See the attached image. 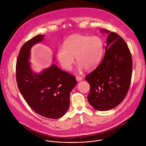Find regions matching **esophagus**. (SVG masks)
I'll list each match as a JSON object with an SVG mask.
<instances>
[{"instance_id": "esophagus-1", "label": "esophagus", "mask_w": 146, "mask_h": 146, "mask_svg": "<svg viewBox=\"0 0 146 146\" xmlns=\"http://www.w3.org/2000/svg\"><path fill=\"white\" fill-rule=\"evenodd\" d=\"M76 80H77V81H81V80H82V77H81V76H77L76 77Z\"/></svg>"}]
</instances>
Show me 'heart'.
Here are the masks:
<instances>
[{"label": "heart", "instance_id": "obj_1", "mask_svg": "<svg viewBox=\"0 0 146 146\" xmlns=\"http://www.w3.org/2000/svg\"><path fill=\"white\" fill-rule=\"evenodd\" d=\"M104 52V43L98 36L74 35L70 36L64 43V47L58 49L57 56L61 66L70 70L74 58L79 70L86 68L90 70L100 63Z\"/></svg>", "mask_w": 146, "mask_h": 146}]
</instances>
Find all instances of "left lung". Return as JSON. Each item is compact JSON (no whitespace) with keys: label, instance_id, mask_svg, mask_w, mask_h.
<instances>
[{"label":"left lung","instance_id":"obj_1","mask_svg":"<svg viewBox=\"0 0 146 146\" xmlns=\"http://www.w3.org/2000/svg\"><path fill=\"white\" fill-rule=\"evenodd\" d=\"M108 33L105 56L100 65L87 75L90 84L87 99L98 111H107L117 107L126 96L132 78V59L124 40L117 33L107 29Z\"/></svg>","mask_w":146,"mask_h":146}]
</instances>
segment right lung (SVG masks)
I'll use <instances>...</instances> for the list:
<instances>
[{
    "label": "right lung",
    "instance_id": "add662e5",
    "mask_svg": "<svg viewBox=\"0 0 146 146\" xmlns=\"http://www.w3.org/2000/svg\"><path fill=\"white\" fill-rule=\"evenodd\" d=\"M44 36L37 35L22 46L17 62L16 78L20 92L33 111L44 117L57 119L67 112L70 94L77 81L75 77L53 64L38 73L32 70L31 50Z\"/></svg>",
    "mask_w": 146,
    "mask_h": 146
}]
</instances>
